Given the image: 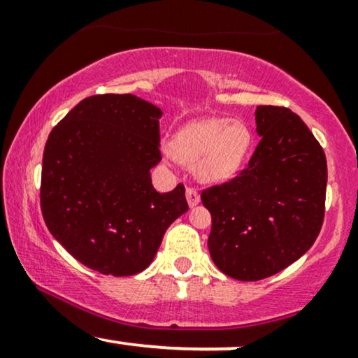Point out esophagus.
Listing matches in <instances>:
<instances>
[{"label":"esophagus","instance_id":"esophagus-1","mask_svg":"<svg viewBox=\"0 0 358 358\" xmlns=\"http://www.w3.org/2000/svg\"><path fill=\"white\" fill-rule=\"evenodd\" d=\"M187 202L190 207H195V205L200 203V195H199V192H196V188H193V187L187 188Z\"/></svg>","mask_w":358,"mask_h":358}]
</instances>
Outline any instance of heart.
Listing matches in <instances>:
<instances>
[{"label":"heart","mask_w":358,"mask_h":358,"mask_svg":"<svg viewBox=\"0 0 358 358\" xmlns=\"http://www.w3.org/2000/svg\"><path fill=\"white\" fill-rule=\"evenodd\" d=\"M250 141L249 127L241 119L208 117L185 126L175 136L171 150L185 165L195 166L202 182L219 183L239 170Z\"/></svg>","instance_id":"heart-1"}]
</instances>
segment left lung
<instances>
[{"mask_svg":"<svg viewBox=\"0 0 358 358\" xmlns=\"http://www.w3.org/2000/svg\"><path fill=\"white\" fill-rule=\"evenodd\" d=\"M261 141L248 168L202 192L212 215L208 250L222 273L259 281L298 261L323 225L327 158L298 114L259 106Z\"/></svg>","mask_w":358,"mask_h":358,"instance_id":"left-lung-1","label":"left lung"}]
</instances>
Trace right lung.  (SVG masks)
Here are the masks:
<instances>
[{
  "label": "right lung",
  "mask_w": 358,
  "mask_h": 358,
  "mask_svg": "<svg viewBox=\"0 0 358 358\" xmlns=\"http://www.w3.org/2000/svg\"><path fill=\"white\" fill-rule=\"evenodd\" d=\"M162 109L133 94L80 101L52 129L40 205L48 231L87 268L133 276L151 264L166 229L188 210L182 183L159 193Z\"/></svg>",
  "instance_id": "right-lung-1"
}]
</instances>
